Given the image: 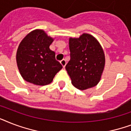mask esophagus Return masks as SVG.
Listing matches in <instances>:
<instances>
[{
    "label": "esophagus",
    "mask_w": 131,
    "mask_h": 131,
    "mask_svg": "<svg viewBox=\"0 0 131 131\" xmlns=\"http://www.w3.org/2000/svg\"><path fill=\"white\" fill-rule=\"evenodd\" d=\"M60 64H61L62 66V67L64 68V67H65V65H66V64H67V62H66L65 60L63 59V60H62L61 61H60Z\"/></svg>",
    "instance_id": "esophagus-1"
}]
</instances>
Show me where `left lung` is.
<instances>
[{"mask_svg": "<svg viewBox=\"0 0 131 131\" xmlns=\"http://www.w3.org/2000/svg\"><path fill=\"white\" fill-rule=\"evenodd\" d=\"M70 60L65 67L71 83L80 90L95 86L105 67V54L99 43L88 34L69 39Z\"/></svg>", "mask_w": 131, "mask_h": 131, "instance_id": "obj_1", "label": "left lung"}]
</instances>
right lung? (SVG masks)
Segmentation results:
<instances>
[{
	"instance_id": "obj_1",
	"label": "right lung",
	"mask_w": 131,
	"mask_h": 131,
	"mask_svg": "<svg viewBox=\"0 0 131 131\" xmlns=\"http://www.w3.org/2000/svg\"><path fill=\"white\" fill-rule=\"evenodd\" d=\"M53 39L42 30L28 34L21 41L16 60L24 80L32 84L45 86L50 84L62 66L56 60L55 52L49 49Z\"/></svg>"
}]
</instances>
